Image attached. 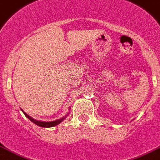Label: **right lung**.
<instances>
[{"label":"right lung","instance_id":"right-lung-1","mask_svg":"<svg viewBox=\"0 0 160 160\" xmlns=\"http://www.w3.org/2000/svg\"><path fill=\"white\" fill-rule=\"evenodd\" d=\"M23 111V110H22ZM23 113H24V115L27 117L28 119H30L32 122H34L35 124H37L38 126H40V127H43V128H51V127H55L56 126V125H58L59 123H60V122L63 121V120L65 118V117H64V118H60V119H58V120H55V121H52V122H42V121H37V120H35L34 118H31L29 115H28L27 113H24V112L23 111Z\"/></svg>","mask_w":160,"mask_h":160}]
</instances>
